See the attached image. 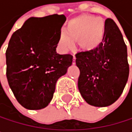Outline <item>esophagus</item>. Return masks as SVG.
Instances as JSON below:
<instances>
[{
	"label": "esophagus",
	"mask_w": 132,
	"mask_h": 132,
	"mask_svg": "<svg viewBox=\"0 0 132 132\" xmlns=\"http://www.w3.org/2000/svg\"><path fill=\"white\" fill-rule=\"evenodd\" d=\"M72 64H76V56H73V60H72Z\"/></svg>",
	"instance_id": "esophagus-1"
}]
</instances>
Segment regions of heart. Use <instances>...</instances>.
Segmentation results:
<instances>
[{"instance_id": "obj_1", "label": "heart", "mask_w": 132, "mask_h": 132, "mask_svg": "<svg viewBox=\"0 0 132 132\" xmlns=\"http://www.w3.org/2000/svg\"><path fill=\"white\" fill-rule=\"evenodd\" d=\"M105 30V24L102 18L82 15L67 23L65 31L60 33L59 44L63 50H69L75 46V40H78L82 50L92 51L102 43Z\"/></svg>"}]
</instances>
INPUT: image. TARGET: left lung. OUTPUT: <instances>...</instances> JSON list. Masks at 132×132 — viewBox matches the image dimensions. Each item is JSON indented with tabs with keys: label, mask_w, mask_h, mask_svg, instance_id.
I'll return each instance as SVG.
<instances>
[{
	"label": "left lung",
	"mask_w": 132,
	"mask_h": 132,
	"mask_svg": "<svg viewBox=\"0 0 132 132\" xmlns=\"http://www.w3.org/2000/svg\"><path fill=\"white\" fill-rule=\"evenodd\" d=\"M105 24L99 46L76 55L80 70L79 92L88 104L95 107L113 104L121 95L129 75L127 46L122 34L112 19H107Z\"/></svg>",
	"instance_id": "8db88e82"
}]
</instances>
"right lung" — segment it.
I'll return each mask as SVG.
<instances>
[{"mask_svg":"<svg viewBox=\"0 0 132 132\" xmlns=\"http://www.w3.org/2000/svg\"><path fill=\"white\" fill-rule=\"evenodd\" d=\"M66 20L63 14L30 17L11 37L6 51L7 79L17 102L27 109L46 107L57 80L72 63V56L56 51Z\"/></svg>","mask_w":132,"mask_h":132,"instance_id":"1","label":"right lung"}]
</instances>
